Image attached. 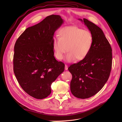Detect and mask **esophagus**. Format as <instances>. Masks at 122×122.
Returning a JSON list of instances; mask_svg holds the SVG:
<instances>
[{"mask_svg": "<svg viewBox=\"0 0 122 122\" xmlns=\"http://www.w3.org/2000/svg\"><path fill=\"white\" fill-rule=\"evenodd\" d=\"M68 66H67V65H65V70H68Z\"/></svg>", "mask_w": 122, "mask_h": 122, "instance_id": "34e87169", "label": "esophagus"}]
</instances>
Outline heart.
Returning a JSON list of instances; mask_svg holds the SVG:
<instances>
[{"mask_svg": "<svg viewBox=\"0 0 122 122\" xmlns=\"http://www.w3.org/2000/svg\"><path fill=\"white\" fill-rule=\"evenodd\" d=\"M93 41L92 34L76 26L62 28L59 37L54 38L53 48L56 58L62 60L64 55L68 51L65 61L72 62L82 60L87 56L92 49Z\"/></svg>", "mask_w": 122, "mask_h": 122, "instance_id": "1", "label": "heart"}]
</instances>
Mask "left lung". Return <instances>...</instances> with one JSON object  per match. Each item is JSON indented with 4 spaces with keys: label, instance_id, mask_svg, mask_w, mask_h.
<instances>
[{
    "label": "left lung",
    "instance_id": "obj_1",
    "mask_svg": "<svg viewBox=\"0 0 122 122\" xmlns=\"http://www.w3.org/2000/svg\"><path fill=\"white\" fill-rule=\"evenodd\" d=\"M84 22L92 34L93 44L85 59L70 66L72 75L70 89L75 97H91L104 86L110 74L112 63V48L102 30L94 23L84 18Z\"/></svg>",
    "mask_w": 122,
    "mask_h": 122
}]
</instances>
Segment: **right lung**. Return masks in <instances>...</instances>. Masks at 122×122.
<instances>
[{
  "mask_svg": "<svg viewBox=\"0 0 122 122\" xmlns=\"http://www.w3.org/2000/svg\"><path fill=\"white\" fill-rule=\"evenodd\" d=\"M60 16L51 15L28 28L14 46V72L23 90L38 99L51 92V85L65 69L54 56L55 31L63 24Z\"/></svg>",
  "mask_w": 122,
  "mask_h": 122,
  "instance_id": "add662e5",
  "label": "right lung"
}]
</instances>
